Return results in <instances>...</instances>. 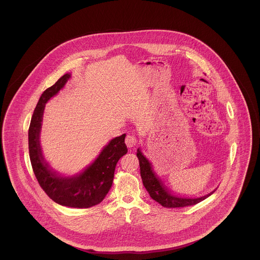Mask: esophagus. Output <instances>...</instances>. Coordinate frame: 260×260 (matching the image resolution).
Masks as SVG:
<instances>
[{
  "label": "esophagus",
  "instance_id": "obj_1",
  "mask_svg": "<svg viewBox=\"0 0 260 260\" xmlns=\"http://www.w3.org/2000/svg\"><path fill=\"white\" fill-rule=\"evenodd\" d=\"M124 142H125V144H126V146L128 148H132V147L136 146V144H137V138L134 135H127V136H125Z\"/></svg>",
  "mask_w": 260,
  "mask_h": 260
}]
</instances>
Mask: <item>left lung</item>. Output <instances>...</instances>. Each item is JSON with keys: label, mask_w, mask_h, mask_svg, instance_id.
<instances>
[{"label": "left lung", "mask_w": 260, "mask_h": 260, "mask_svg": "<svg viewBox=\"0 0 260 260\" xmlns=\"http://www.w3.org/2000/svg\"><path fill=\"white\" fill-rule=\"evenodd\" d=\"M136 156L139 160L140 166V175L142 178L143 185L148 191L150 197L158 202L160 205L165 208L173 209V208H183L188 206H194L200 202L204 201L205 199L210 197V195L214 192L212 191L210 194L200 197V198H181L172 195L168 189L161 183V180L153 173L151 164L148 160L142 155L139 149H137Z\"/></svg>", "instance_id": "left-lung-1"}]
</instances>
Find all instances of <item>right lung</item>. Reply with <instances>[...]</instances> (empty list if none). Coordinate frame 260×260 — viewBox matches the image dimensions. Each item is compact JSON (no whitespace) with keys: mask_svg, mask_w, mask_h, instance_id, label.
<instances>
[{"mask_svg":"<svg viewBox=\"0 0 260 260\" xmlns=\"http://www.w3.org/2000/svg\"><path fill=\"white\" fill-rule=\"evenodd\" d=\"M71 77L65 74L47 88L38 101L28 131L29 156L38 182L53 202L70 208L87 209L101 203L111 188L116 165L126 154L125 135L115 137L101 151L98 159L78 175L61 177L49 169L44 161L39 136L45 104L55 95Z\"/></svg>","mask_w":260,"mask_h":260,"instance_id":"right-lung-1","label":"right lung"}]
</instances>
